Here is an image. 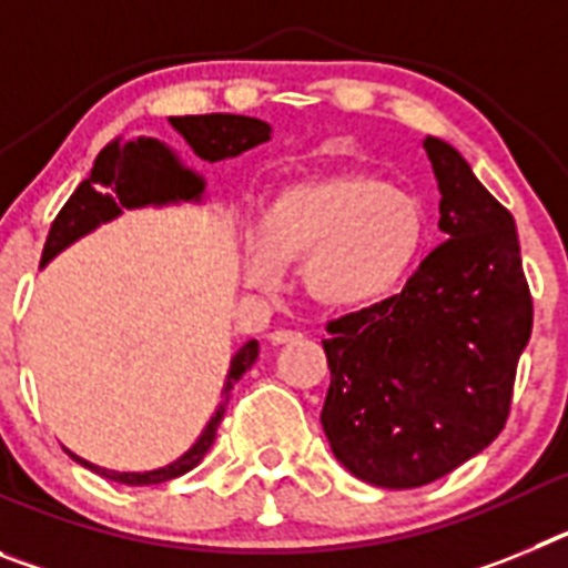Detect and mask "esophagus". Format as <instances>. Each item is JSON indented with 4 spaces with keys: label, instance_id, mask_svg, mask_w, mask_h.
Segmentation results:
<instances>
[{
    "label": "esophagus",
    "instance_id": "1",
    "mask_svg": "<svg viewBox=\"0 0 568 568\" xmlns=\"http://www.w3.org/2000/svg\"><path fill=\"white\" fill-rule=\"evenodd\" d=\"M301 338V333H293V329H273V333L267 335V341L273 346H281V344H290V341Z\"/></svg>",
    "mask_w": 568,
    "mask_h": 568
}]
</instances>
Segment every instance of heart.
Wrapping results in <instances>:
<instances>
[{"mask_svg": "<svg viewBox=\"0 0 568 568\" xmlns=\"http://www.w3.org/2000/svg\"><path fill=\"white\" fill-rule=\"evenodd\" d=\"M426 247V210L364 170L298 179L270 195L244 241V278L273 287L278 264H298L315 304L338 313L393 295Z\"/></svg>", "mask_w": 568, "mask_h": 568, "instance_id": "obj_1", "label": "heart"}]
</instances>
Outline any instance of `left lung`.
<instances>
[{"label": "left lung", "mask_w": 568, "mask_h": 568, "mask_svg": "<svg viewBox=\"0 0 568 568\" xmlns=\"http://www.w3.org/2000/svg\"><path fill=\"white\" fill-rule=\"evenodd\" d=\"M446 241L406 287L329 321L321 424L355 478L413 489L484 453L509 418L531 295L509 210L464 155L426 135Z\"/></svg>", "instance_id": "left-lung-1"}]
</instances>
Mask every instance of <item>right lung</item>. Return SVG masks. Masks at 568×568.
<instances>
[{
  "label": "right lung",
  "instance_id": "add662e5",
  "mask_svg": "<svg viewBox=\"0 0 568 568\" xmlns=\"http://www.w3.org/2000/svg\"><path fill=\"white\" fill-rule=\"evenodd\" d=\"M173 130L182 135L202 162H224V159H235L244 150H253L258 144L270 142V128L261 119H250V115H233V113H210V115H170L168 119ZM204 199V179L195 173L193 168L179 159L175 150L150 135H135V139H113L102 153L97 155L90 175L73 190L62 210H59L57 222L50 224L48 241L42 250V267L50 258H57L62 250H68L73 241L82 235L93 233L99 224H108L122 215V210H139V207H164V204L179 202H202ZM258 358V341H247L239 353L233 355L227 369V378L222 386V400L215 406L213 418L202 429V435L195 438L182 458H175L173 464L159 466L150 471H115L104 469V466L90 464V460L79 458L77 453L68 455L77 464L88 466L90 471H99L102 478L115 480V484L128 486H153L173 480L193 466L202 464L207 449L215 440V429L224 418V406L230 400V389L239 384V378L247 373L250 366Z\"/></svg>",
  "mask_w": 568,
  "mask_h": 568
}]
</instances>
